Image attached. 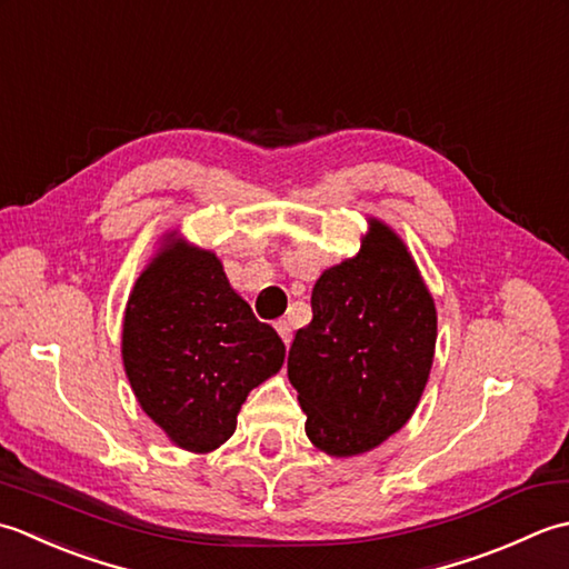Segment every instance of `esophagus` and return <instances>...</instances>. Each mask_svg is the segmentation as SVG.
<instances>
[{"label":"esophagus","mask_w":569,"mask_h":569,"mask_svg":"<svg viewBox=\"0 0 569 569\" xmlns=\"http://www.w3.org/2000/svg\"><path fill=\"white\" fill-rule=\"evenodd\" d=\"M277 333H280V339L284 341V346H289V341H292V323H289L287 319H280L274 323Z\"/></svg>","instance_id":"esophagus-1"}]
</instances>
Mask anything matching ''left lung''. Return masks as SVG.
Instances as JSON below:
<instances>
[{
	"instance_id": "obj_1",
	"label": "left lung",
	"mask_w": 569,
	"mask_h": 569,
	"mask_svg": "<svg viewBox=\"0 0 569 569\" xmlns=\"http://www.w3.org/2000/svg\"><path fill=\"white\" fill-rule=\"evenodd\" d=\"M368 226L361 250L321 272L315 319L287 358L309 442L329 457L363 455L402 430L435 361L437 309L420 268L396 230Z\"/></svg>"
}]
</instances>
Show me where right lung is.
I'll return each instance as SVG.
<instances>
[{
  "label": "right lung",
  "mask_w": 569,
  "mask_h": 569,
  "mask_svg": "<svg viewBox=\"0 0 569 569\" xmlns=\"http://www.w3.org/2000/svg\"><path fill=\"white\" fill-rule=\"evenodd\" d=\"M122 363L169 442L208 455L233 437L248 392L282 368L284 343L230 287L216 252L173 230L127 299Z\"/></svg>",
  "instance_id": "obj_1"
}]
</instances>
